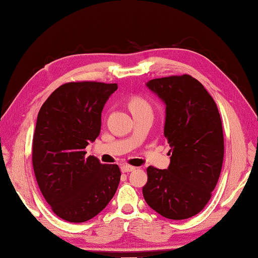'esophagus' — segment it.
Instances as JSON below:
<instances>
[{"label":"esophagus","instance_id":"obj_1","mask_svg":"<svg viewBox=\"0 0 258 258\" xmlns=\"http://www.w3.org/2000/svg\"><path fill=\"white\" fill-rule=\"evenodd\" d=\"M135 169V166H132V165H128V164H123V165H121V171L123 173H125V172H130V171H134Z\"/></svg>","mask_w":258,"mask_h":258}]
</instances>
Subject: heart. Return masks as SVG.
Here are the masks:
<instances>
[{"label": "heart", "mask_w": 258, "mask_h": 258, "mask_svg": "<svg viewBox=\"0 0 258 258\" xmlns=\"http://www.w3.org/2000/svg\"><path fill=\"white\" fill-rule=\"evenodd\" d=\"M128 107L132 111L133 115L143 114V113H152L151 104L148 103L145 98L138 95H134V96L129 97L128 99Z\"/></svg>", "instance_id": "heart-1"}]
</instances>
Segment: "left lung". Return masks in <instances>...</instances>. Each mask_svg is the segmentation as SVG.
I'll return each mask as SVG.
<instances>
[{
	"mask_svg": "<svg viewBox=\"0 0 258 258\" xmlns=\"http://www.w3.org/2000/svg\"><path fill=\"white\" fill-rule=\"evenodd\" d=\"M147 87L166 105L164 136L171 162L165 170L148 166L143 195L164 218L189 219L209 203L222 169L224 139L218 106L189 75L152 79Z\"/></svg>",
	"mask_w": 258,
	"mask_h": 258,
	"instance_id": "8db88e82",
	"label": "left lung"
}]
</instances>
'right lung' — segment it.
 I'll list each match as a JSON object with an SVG mask.
<instances>
[{"mask_svg":"<svg viewBox=\"0 0 258 258\" xmlns=\"http://www.w3.org/2000/svg\"><path fill=\"white\" fill-rule=\"evenodd\" d=\"M116 84L71 81L56 88L40 107L33 137V166L45 201L58 218L86 222L114 196L121 172L86 156L101 132L102 110Z\"/></svg>","mask_w":258,"mask_h":258,"instance_id":"add662e5","label":"right lung"}]
</instances>
